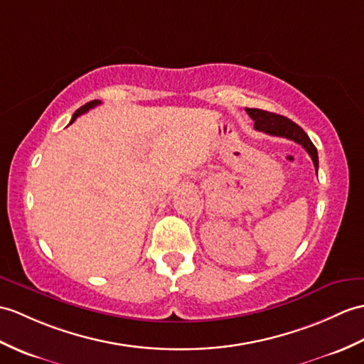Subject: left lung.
I'll use <instances>...</instances> for the list:
<instances>
[{
    "label": "left lung",
    "mask_w": 364,
    "mask_h": 364,
    "mask_svg": "<svg viewBox=\"0 0 364 364\" xmlns=\"http://www.w3.org/2000/svg\"><path fill=\"white\" fill-rule=\"evenodd\" d=\"M245 109H247V113L250 114L251 119L255 121L256 130L264 132L267 134H272V136H281V138H287V139H291L294 142L301 144V146L307 150V154L310 155L311 161H314L316 173H318L316 147L307 136V133L304 132L298 124L290 121L289 117L269 113V112H265V109H259V108H245Z\"/></svg>",
    "instance_id": "8db88e82"
}]
</instances>
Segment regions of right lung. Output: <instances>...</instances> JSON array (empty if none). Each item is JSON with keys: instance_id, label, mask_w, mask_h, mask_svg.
<instances>
[{"instance_id": "add662e5", "label": "right lung", "mask_w": 364, "mask_h": 364, "mask_svg": "<svg viewBox=\"0 0 364 364\" xmlns=\"http://www.w3.org/2000/svg\"><path fill=\"white\" fill-rule=\"evenodd\" d=\"M100 104V100H91V102H88V104H85L83 107H80L77 112H75L74 114H73V117H71V122L70 124H73L75 119H77V117L80 116V114H83V113H87L90 108H92V107H96V105H99Z\"/></svg>"}]
</instances>
